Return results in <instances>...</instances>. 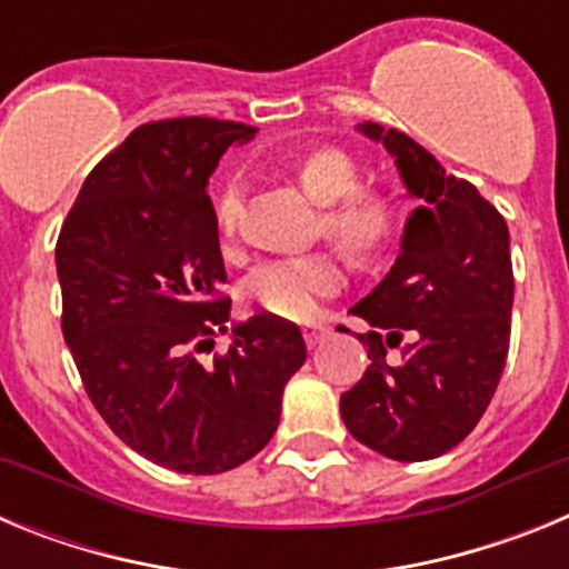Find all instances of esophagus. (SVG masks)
I'll use <instances>...</instances> for the list:
<instances>
[{"mask_svg": "<svg viewBox=\"0 0 569 569\" xmlns=\"http://www.w3.org/2000/svg\"><path fill=\"white\" fill-rule=\"evenodd\" d=\"M301 333H305V341H308V347H316V345H321V341L328 339L330 330L325 328V325H305V328H301Z\"/></svg>", "mask_w": 569, "mask_h": 569, "instance_id": "34e87169", "label": "esophagus"}]
</instances>
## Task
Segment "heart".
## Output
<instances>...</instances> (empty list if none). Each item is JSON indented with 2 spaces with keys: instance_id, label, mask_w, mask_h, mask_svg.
Segmentation results:
<instances>
[{
  "instance_id": "obj_1",
  "label": "heart",
  "mask_w": 569,
  "mask_h": 569,
  "mask_svg": "<svg viewBox=\"0 0 569 569\" xmlns=\"http://www.w3.org/2000/svg\"><path fill=\"white\" fill-rule=\"evenodd\" d=\"M301 190L325 204L319 233L353 261H370L390 244L399 230V204L387 190L359 188L361 164L336 144L308 150L293 164ZM241 216V193L230 184L219 199L216 222L224 236L236 233ZM341 288L339 261L328 253L301 256L264 264L248 281V293L264 313L284 321H308L319 310L321 296Z\"/></svg>"
}]
</instances>
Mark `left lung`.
<instances>
[{"label": "left lung", "mask_w": 569, "mask_h": 569, "mask_svg": "<svg viewBox=\"0 0 569 569\" xmlns=\"http://www.w3.org/2000/svg\"><path fill=\"white\" fill-rule=\"evenodd\" d=\"M359 130L387 148L419 208L401 236L390 273L350 313L367 367L341 393V419L356 441L396 461H427L453 450L479 425L510 350L512 261L505 216L465 179L447 176L419 142L376 122ZM402 348V365L383 361Z\"/></svg>", "instance_id": "left-lung-1"}]
</instances>
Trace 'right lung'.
I'll use <instances>...</instances> for the list:
<instances>
[{"label": "right lung", "instance_id": "obj_1", "mask_svg": "<svg viewBox=\"0 0 569 569\" xmlns=\"http://www.w3.org/2000/svg\"><path fill=\"white\" fill-rule=\"evenodd\" d=\"M256 128L208 116L139 124L90 170L57 241L62 336L84 393L130 450L213 476L253 459L308 347L259 313L224 333L230 299L208 176Z\"/></svg>", "mask_w": 569, "mask_h": 569}]
</instances>
